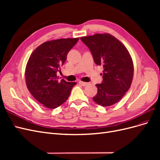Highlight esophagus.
Segmentation results:
<instances>
[{
  "label": "esophagus",
  "mask_w": 160,
  "mask_h": 160,
  "mask_svg": "<svg viewBox=\"0 0 160 160\" xmlns=\"http://www.w3.org/2000/svg\"><path fill=\"white\" fill-rule=\"evenodd\" d=\"M79 84L82 85V86L85 87V86H86L87 85H88V83H85V82H83V81H79Z\"/></svg>",
  "instance_id": "esophagus-1"
}]
</instances>
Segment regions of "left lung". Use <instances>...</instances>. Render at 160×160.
I'll use <instances>...</instances> for the list:
<instances>
[{"label":"left lung","mask_w":160,"mask_h":160,"mask_svg":"<svg viewBox=\"0 0 160 160\" xmlns=\"http://www.w3.org/2000/svg\"><path fill=\"white\" fill-rule=\"evenodd\" d=\"M88 47L96 65H102L103 81L97 84L93 101L103 107L111 106L122 99L130 88L133 77V63L128 50L109 33L81 37Z\"/></svg>","instance_id":"left-lung-1"}]
</instances>
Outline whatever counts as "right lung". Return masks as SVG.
<instances>
[{
	"label": "right lung",
	"mask_w": 160,
	"mask_h": 160,
	"mask_svg": "<svg viewBox=\"0 0 160 160\" xmlns=\"http://www.w3.org/2000/svg\"><path fill=\"white\" fill-rule=\"evenodd\" d=\"M78 41L79 38H69L45 42L28 59L25 69L27 87L34 98L47 108L55 109L65 102L77 84L59 81L57 72Z\"/></svg>",
	"instance_id": "1"
}]
</instances>
